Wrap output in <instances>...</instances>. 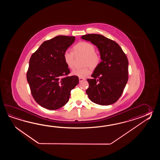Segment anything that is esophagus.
<instances>
[{"label":"esophagus","instance_id":"1","mask_svg":"<svg viewBox=\"0 0 160 160\" xmlns=\"http://www.w3.org/2000/svg\"><path fill=\"white\" fill-rule=\"evenodd\" d=\"M85 78H79V82L83 81H85Z\"/></svg>","mask_w":160,"mask_h":160}]
</instances>
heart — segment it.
<instances>
[{"label": "heart", "mask_w": 160, "mask_h": 160, "mask_svg": "<svg viewBox=\"0 0 160 160\" xmlns=\"http://www.w3.org/2000/svg\"><path fill=\"white\" fill-rule=\"evenodd\" d=\"M72 51L66 50L63 52V58L66 65L69 68H72L74 62V54L85 55L82 68H75L72 71V74L79 78H85L92 72V68H97L100 62V57L95 52V46L88 42H81L75 44L72 48Z\"/></svg>", "instance_id": "1"}]
</instances>
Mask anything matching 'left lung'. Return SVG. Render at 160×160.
<instances>
[{"label":"left lung","mask_w":160,"mask_h":160,"mask_svg":"<svg viewBox=\"0 0 160 160\" xmlns=\"http://www.w3.org/2000/svg\"><path fill=\"white\" fill-rule=\"evenodd\" d=\"M82 39L98 48L102 62L95 68L86 94L92 102L109 105L118 101L128 80L129 62L119 44L100 34H87Z\"/></svg>","instance_id":"8db88e82"}]
</instances>
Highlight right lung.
Segmentation results:
<instances>
[{"instance_id": "right-lung-1", "label": "right lung", "mask_w": 160, "mask_h": 160, "mask_svg": "<svg viewBox=\"0 0 160 160\" xmlns=\"http://www.w3.org/2000/svg\"><path fill=\"white\" fill-rule=\"evenodd\" d=\"M74 37L59 35L45 41L31 57L27 82L35 101L48 110H56L69 100L71 90L78 84V77L68 76L70 70L63 54Z\"/></svg>"}]
</instances>
